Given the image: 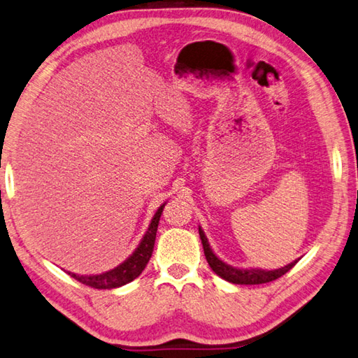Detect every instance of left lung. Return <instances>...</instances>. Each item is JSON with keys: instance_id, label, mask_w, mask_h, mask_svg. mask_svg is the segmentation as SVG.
Here are the masks:
<instances>
[{"instance_id": "obj_1", "label": "left lung", "mask_w": 358, "mask_h": 358, "mask_svg": "<svg viewBox=\"0 0 358 358\" xmlns=\"http://www.w3.org/2000/svg\"><path fill=\"white\" fill-rule=\"evenodd\" d=\"M199 234H200V239H201V243H203V250H205V256H206V261L209 264V267L213 268V271L215 273V275H219L220 278L225 279V281L233 282V284L255 285V284L271 282V281H275V279L285 275V273L289 271L290 268L295 267V264L298 262V261H295V262H292L289 265H285V267L278 268V270L236 268V267H231V265L220 261V259L213 253V250H211V247H209L206 236H205V233H203L201 228H199Z\"/></svg>"}]
</instances>
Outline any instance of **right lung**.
Masks as SVG:
<instances>
[{
  "label": "right lung",
  "instance_id": "obj_1",
  "mask_svg": "<svg viewBox=\"0 0 358 358\" xmlns=\"http://www.w3.org/2000/svg\"><path fill=\"white\" fill-rule=\"evenodd\" d=\"M164 205H161L158 208V211L155 213V215H153L149 229H147V233L144 234L141 243L138 245V248L133 251V255L129 259H125L121 265H117V267L113 270L101 273V275L83 276V275H76V273H71V271H68V275L74 278L76 281H79L88 287H93V289H116V287L131 282L133 279L141 275L152 256L159 217H161V213H163Z\"/></svg>",
  "mask_w": 358,
  "mask_h": 358
}]
</instances>
